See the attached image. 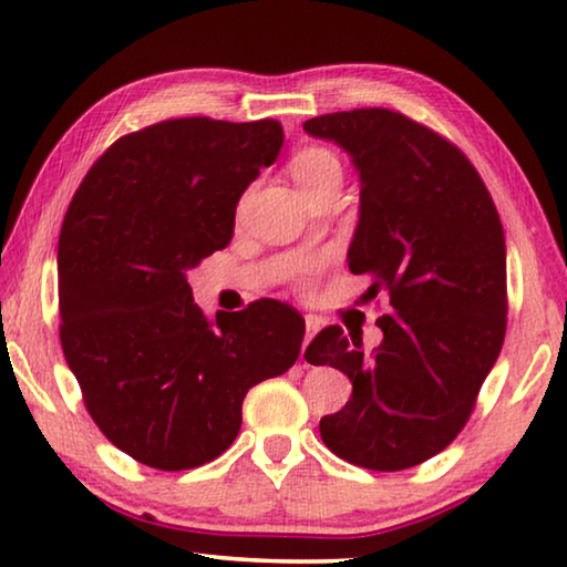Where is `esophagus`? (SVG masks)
I'll return each mask as SVG.
<instances>
[{
    "instance_id": "1",
    "label": "esophagus",
    "mask_w": 567,
    "mask_h": 567,
    "mask_svg": "<svg viewBox=\"0 0 567 567\" xmlns=\"http://www.w3.org/2000/svg\"><path fill=\"white\" fill-rule=\"evenodd\" d=\"M305 344H302V354H305V350H307V344L312 342V338L315 334L320 332V320L318 318H305Z\"/></svg>"
}]
</instances>
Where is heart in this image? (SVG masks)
I'll return each mask as SVG.
<instances>
[{
    "mask_svg": "<svg viewBox=\"0 0 567 567\" xmlns=\"http://www.w3.org/2000/svg\"><path fill=\"white\" fill-rule=\"evenodd\" d=\"M292 177L302 192H312L328 182L342 179V165L334 152L324 147H307L292 157Z\"/></svg>",
    "mask_w": 567,
    "mask_h": 567,
    "instance_id": "1",
    "label": "heart"
}]
</instances>
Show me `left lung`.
<instances>
[{
  "mask_svg": "<svg viewBox=\"0 0 567 567\" xmlns=\"http://www.w3.org/2000/svg\"><path fill=\"white\" fill-rule=\"evenodd\" d=\"M360 177V217L348 249L368 295L390 297L382 342L322 330L310 364L350 378L352 395L320 420L322 443L352 465L392 473L425 463L457 437L505 338V235L470 159L433 130L390 110L307 120Z\"/></svg>",
  "mask_w": 567,
  "mask_h": 567,
  "instance_id": "1",
  "label": "left lung"
}]
</instances>
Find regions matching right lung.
<instances>
[{"mask_svg":"<svg viewBox=\"0 0 567 567\" xmlns=\"http://www.w3.org/2000/svg\"><path fill=\"white\" fill-rule=\"evenodd\" d=\"M275 120L185 117L114 142L66 209L60 338L92 420L157 470L235 443L249 388L295 364L305 320L277 300L199 310L187 270L225 249L243 192L280 155Z\"/></svg>","mask_w":567,"mask_h":567,"instance_id":"right-lung-1","label":"right lung"}]
</instances>
